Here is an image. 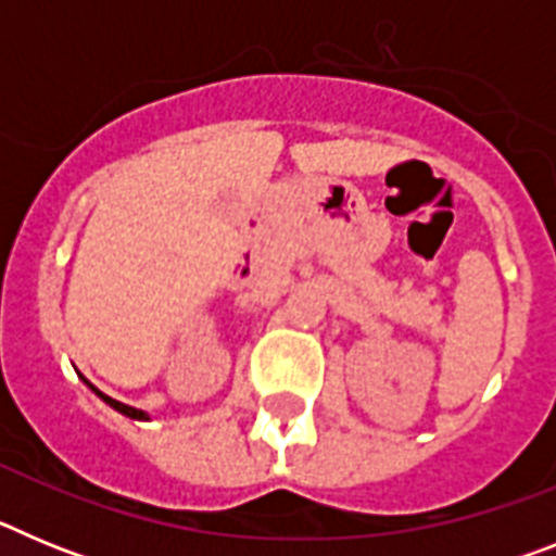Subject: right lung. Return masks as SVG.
Returning <instances> with one entry per match:
<instances>
[{
    "mask_svg": "<svg viewBox=\"0 0 556 556\" xmlns=\"http://www.w3.org/2000/svg\"><path fill=\"white\" fill-rule=\"evenodd\" d=\"M97 395L102 397V401H105V404H111L113 409L116 412H122V415H127V417H132V420H144V412L141 409H132V406H127V404H119V401H113V397H108V395H102V392H97Z\"/></svg>",
    "mask_w": 556,
    "mask_h": 556,
    "instance_id": "obj_1",
    "label": "right lung"
}]
</instances>
